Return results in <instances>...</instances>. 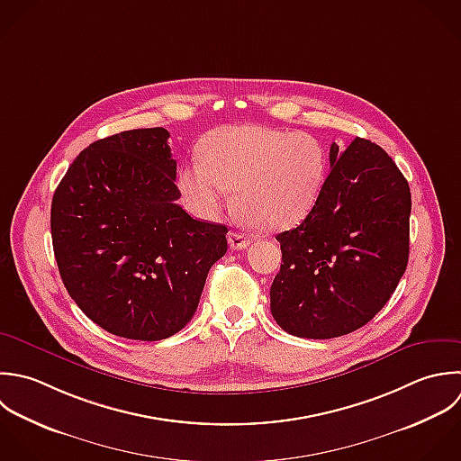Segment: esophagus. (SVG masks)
<instances>
[{"mask_svg":"<svg viewBox=\"0 0 461 461\" xmlns=\"http://www.w3.org/2000/svg\"><path fill=\"white\" fill-rule=\"evenodd\" d=\"M228 242H230L231 249H246L251 244V239L248 235H244V233L230 231L228 233Z\"/></svg>","mask_w":461,"mask_h":461,"instance_id":"1","label":"esophagus"}]
</instances>
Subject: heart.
Segmentation results:
<instances>
[{"label":"heart","instance_id":"1","mask_svg":"<svg viewBox=\"0 0 461 461\" xmlns=\"http://www.w3.org/2000/svg\"><path fill=\"white\" fill-rule=\"evenodd\" d=\"M327 172V147L314 134L237 125L204 141L203 159L181 168L179 190L204 219L219 217L237 190L248 221L273 233L294 228L312 212Z\"/></svg>","mask_w":461,"mask_h":461}]
</instances>
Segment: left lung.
<instances>
[{
  "instance_id": "8db88e82",
  "label": "left lung",
  "mask_w": 461,
  "mask_h": 461,
  "mask_svg": "<svg viewBox=\"0 0 461 461\" xmlns=\"http://www.w3.org/2000/svg\"><path fill=\"white\" fill-rule=\"evenodd\" d=\"M411 192L384 149L330 145V174L312 212L276 235L271 314L289 334L332 339L366 325L392 298L410 258Z\"/></svg>"
}]
</instances>
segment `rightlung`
I'll use <instances>...</instances> for the list:
<instances>
[{
  "instance_id": "add662e5",
  "label": "right lung",
  "mask_w": 461,
  "mask_h": 461,
  "mask_svg": "<svg viewBox=\"0 0 461 461\" xmlns=\"http://www.w3.org/2000/svg\"><path fill=\"white\" fill-rule=\"evenodd\" d=\"M168 136L152 127L93 141L51 201V242L66 291L91 321L127 339L179 332L228 249L226 226L195 221L177 204Z\"/></svg>"
}]
</instances>
